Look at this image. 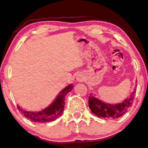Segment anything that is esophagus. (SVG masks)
Listing matches in <instances>:
<instances>
[{
  "label": "esophagus",
  "mask_w": 148,
  "mask_h": 148,
  "mask_svg": "<svg viewBox=\"0 0 148 148\" xmlns=\"http://www.w3.org/2000/svg\"><path fill=\"white\" fill-rule=\"evenodd\" d=\"M77 79H78V81H82V80H83V78H82V76H78V77H77Z\"/></svg>",
  "instance_id": "34e87169"
}]
</instances>
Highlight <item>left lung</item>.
Segmentation results:
<instances>
[{"instance_id":"1","label":"left lung","mask_w":148,"mask_h":148,"mask_svg":"<svg viewBox=\"0 0 148 148\" xmlns=\"http://www.w3.org/2000/svg\"><path fill=\"white\" fill-rule=\"evenodd\" d=\"M135 90L131 94L130 98H127L121 103L109 104L94 97L91 93L89 97V107L98 117L106 119H117L125 114L133 104L134 99Z\"/></svg>"}]
</instances>
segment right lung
Wrapping results in <instances>:
<instances>
[{"label": "right lung", "instance_id": "right-lung-1", "mask_svg": "<svg viewBox=\"0 0 148 148\" xmlns=\"http://www.w3.org/2000/svg\"><path fill=\"white\" fill-rule=\"evenodd\" d=\"M73 88L72 84L67 85L63 90L59 92L56 99L47 108L39 112H29L23 110L18 105L17 108L19 111L27 119L34 122L47 123L55 121L61 115L65 106V98L66 94L71 91Z\"/></svg>", "mask_w": 148, "mask_h": 148}]
</instances>
